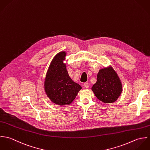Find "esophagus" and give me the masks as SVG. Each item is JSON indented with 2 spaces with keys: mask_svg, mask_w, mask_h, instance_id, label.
Returning a JSON list of instances; mask_svg holds the SVG:
<instances>
[{
  "mask_svg": "<svg viewBox=\"0 0 150 150\" xmlns=\"http://www.w3.org/2000/svg\"><path fill=\"white\" fill-rule=\"evenodd\" d=\"M84 86L86 88H89V85L88 83H84Z\"/></svg>",
  "mask_w": 150,
  "mask_h": 150,
  "instance_id": "esophagus-1",
  "label": "esophagus"
}]
</instances>
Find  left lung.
Listing matches in <instances>:
<instances>
[{"instance_id": "1", "label": "left lung", "mask_w": 150, "mask_h": 150, "mask_svg": "<svg viewBox=\"0 0 150 150\" xmlns=\"http://www.w3.org/2000/svg\"><path fill=\"white\" fill-rule=\"evenodd\" d=\"M91 90L99 100L104 103H112L120 97L122 85L117 72L109 67L99 70L97 82Z\"/></svg>"}]
</instances>
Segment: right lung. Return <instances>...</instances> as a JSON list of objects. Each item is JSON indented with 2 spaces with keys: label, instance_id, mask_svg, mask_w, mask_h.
Returning a JSON list of instances; mask_svg holds the SVG:
<instances>
[{
  "label": "right lung",
  "instance_id": "right-lung-1",
  "mask_svg": "<svg viewBox=\"0 0 150 150\" xmlns=\"http://www.w3.org/2000/svg\"><path fill=\"white\" fill-rule=\"evenodd\" d=\"M65 52L59 53L52 61L45 80V90L49 99L56 104H70L82 87L69 77L64 63Z\"/></svg>",
  "mask_w": 150,
  "mask_h": 150
}]
</instances>
